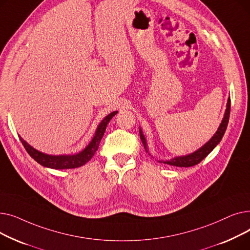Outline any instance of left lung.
<instances>
[{
  "label": "left lung",
  "instance_id": "left-lung-1",
  "mask_svg": "<svg viewBox=\"0 0 250 250\" xmlns=\"http://www.w3.org/2000/svg\"><path fill=\"white\" fill-rule=\"evenodd\" d=\"M230 105H231V100H230V97H229L228 101H227V108L225 110L224 117H223V121H222L219 128L217 129L216 134L212 137V139L209 140L208 143H206L203 147H201L199 150H196L195 152L190 153L188 155L178 156V157H175V158H172V159H170V160L159 161V162H163L164 164L177 166V167H190V166H194L196 164H199L203 159H205L206 157L215 149V147L221 142L223 136H224L225 130H226L227 125H228V122H229ZM140 138L142 140L144 148H145L146 152H148L147 142H146L145 136H144L141 128H140Z\"/></svg>",
  "mask_w": 250,
  "mask_h": 250
}]
</instances>
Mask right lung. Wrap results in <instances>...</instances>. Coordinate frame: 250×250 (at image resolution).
<instances>
[{
  "instance_id": "1",
  "label": "right lung",
  "mask_w": 250,
  "mask_h": 250,
  "mask_svg": "<svg viewBox=\"0 0 250 250\" xmlns=\"http://www.w3.org/2000/svg\"><path fill=\"white\" fill-rule=\"evenodd\" d=\"M117 113V111H113L109 113L107 116H105L102 122L96 128L95 135L91 142L88 144V146L75 155H48L42 152H39L38 150L31 147L29 144L26 143L20 136L19 139L24 146L25 150L32 157V158L41 165L52 169H72L83 166L86 164L92 157L94 156L95 152L97 151L100 141L106 129L107 124L110 122L111 118Z\"/></svg>"
}]
</instances>
